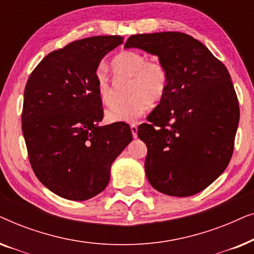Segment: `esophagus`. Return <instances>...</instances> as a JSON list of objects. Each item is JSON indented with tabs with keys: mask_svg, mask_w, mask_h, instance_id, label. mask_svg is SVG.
<instances>
[{
	"mask_svg": "<svg viewBox=\"0 0 254 254\" xmlns=\"http://www.w3.org/2000/svg\"><path fill=\"white\" fill-rule=\"evenodd\" d=\"M130 130H131V134H133V137L136 138L137 137V125L136 124H131L130 125Z\"/></svg>",
	"mask_w": 254,
	"mask_h": 254,
	"instance_id": "34e87169",
	"label": "esophagus"
}]
</instances>
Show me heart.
I'll return each instance as SVG.
<instances>
[{"instance_id": "b5f03b06", "label": "heart", "mask_w": 254, "mask_h": 254, "mask_svg": "<svg viewBox=\"0 0 254 254\" xmlns=\"http://www.w3.org/2000/svg\"><path fill=\"white\" fill-rule=\"evenodd\" d=\"M111 64L117 75L131 77V83L128 92L130 98L106 111V119L110 123H131L136 120L147 112L151 103H159L168 92L170 75L161 60H147V57L141 52L125 51L116 55ZM96 90L103 104L113 105L116 90L103 70L96 72Z\"/></svg>"}]
</instances>
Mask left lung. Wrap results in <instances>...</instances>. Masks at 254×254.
I'll use <instances>...</instances> for the list:
<instances>
[{"label":"left lung","instance_id":"obj_1","mask_svg":"<svg viewBox=\"0 0 254 254\" xmlns=\"http://www.w3.org/2000/svg\"><path fill=\"white\" fill-rule=\"evenodd\" d=\"M157 55L169 90L137 135L148 148L144 168L155 190L190 196L215 182L232 157L239 104L230 74L199 40L182 32L134 34L125 48Z\"/></svg>","mask_w":254,"mask_h":254}]
</instances>
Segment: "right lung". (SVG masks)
I'll return each instance as SVG.
<instances>
[{"mask_svg":"<svg viewBox=\"0 0 254 254\" xmlns=\"http://www.w3.org/2000/svg\"><path fill=\"white\" fill-rule=\"evenodd\" d=\"M123 43L120 36L75 40L46 55L27 79L22 130L31 168L64 199L84 201L105 190L111 165L133 138L125 123L98 126L97 68Z\"/></svg>","mask_w":254,"mask_h":254,"instance_id":"1","label":"right lung"}]
</instances>
